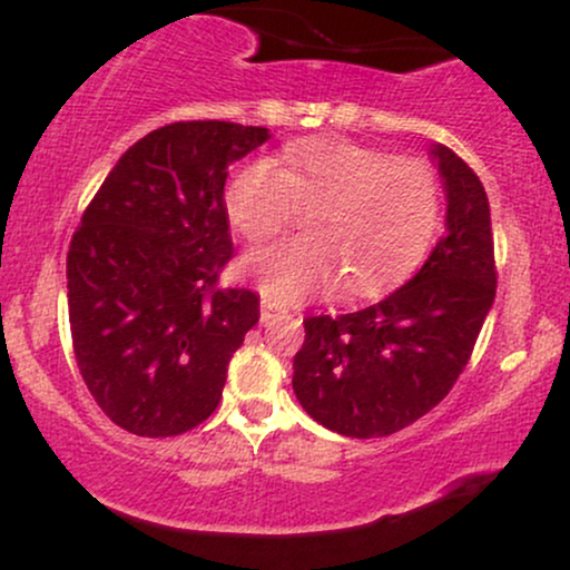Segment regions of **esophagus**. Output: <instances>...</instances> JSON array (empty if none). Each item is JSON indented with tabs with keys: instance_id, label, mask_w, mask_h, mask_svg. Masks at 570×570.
<instances>
[{
	"instance_id": "34e87169",
	"label": "esophagus",
	"mask_w": 570,
	"mask_h": 570,
	"mask_svg": "<svg viewBox=\"0 0 570 570\" xmlns=\"http://www.w3.org/2000/svg\"><path fill=\"white\" fill-rule=\"evenodd\" d=\"M259 313H263V322L267 324V322H273V318L286 316V307H284V305H278L276 299L263 297V303H259Z\"/></svg>"
}]
</instances>
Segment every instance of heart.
<instances>
[{
	"instance_id": "heart-1",
	"label": "heart",
	"mask_w": 570,
	"mask_h": 570,
	"mask_svg": "<svg viewBox=\"0 0 570 570\" xmlns=\"http://www.w3.org/2000/svg\"><path fill=\"white\" fill-rule=\"evenodd\" d=\"M294 206L311 208L305 238L244 259L246 276L276 303H299L337 284L351 297L396 284L429 252L442 193L423 160L330 136L286 144L276 166L244 163L225 187V214L246 240L284 230Z\"/></svg>"
}]
</instances>
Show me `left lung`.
<instances>
[{
    "label": "left lung",
    "mask_w": 570,
    "mask_h": 570,
    "mask_svg": "<svg viewBox=\"0 0 570 570\" xmlns=\"http://www.w3.org/2000/svg\"><path fill=\"white\" fill-rule=\"evenodd\" d=\"M448 195L444 235L407 284L343 316H307L292 389L316 423L372 440L434 410L466 370L495 299L490 206L453 149H431Z\"/></svg>",
    "instance_id": "left-lung-1"
}]
</instances>
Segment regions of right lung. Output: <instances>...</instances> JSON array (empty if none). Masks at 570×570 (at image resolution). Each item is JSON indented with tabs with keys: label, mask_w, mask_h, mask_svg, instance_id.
Masks as SVG:
<instances>
[{
	"label": "right lung",
	"mask_w": 570,
	"mask_h": 570,
	"mask_svg": "<svg viewBox=\"0 0 570 570\" xmlns=\"http://www.w3.org/2000/svg\"><path fill=\"white\" fill-rule=\"evenodd\" d=\"M271 139L225 120L171 122L117 160L67 254L77 367L136 436H176L217 410L227 364L259 322L252 289H222L233 259L225 179Z\"/></svg>",
	"instance_id": "1"
}]
</instances>
